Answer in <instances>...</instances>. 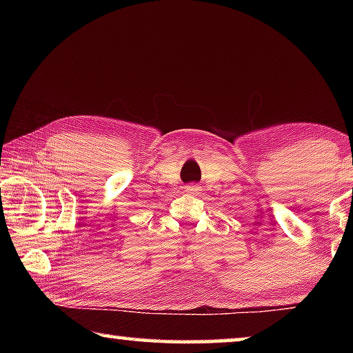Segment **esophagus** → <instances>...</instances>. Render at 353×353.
<instances>
[{
    "label": "esophagus",
    "mask_w": 353,
    "mask_h": 353,
    "mask_svg": "<svg viewBox=\"0 0 353 353\" xmlns=\"http://www.w3.org/2000/svg\"><path fill=\"white\" fill-rule=\"evenodd\" d=\"M183 191H185V193H190V194H199L201 187H198L196 183H190V185H185Z\"/></svg>",
    "instance_id": "34e87169"
}]
</instances>
